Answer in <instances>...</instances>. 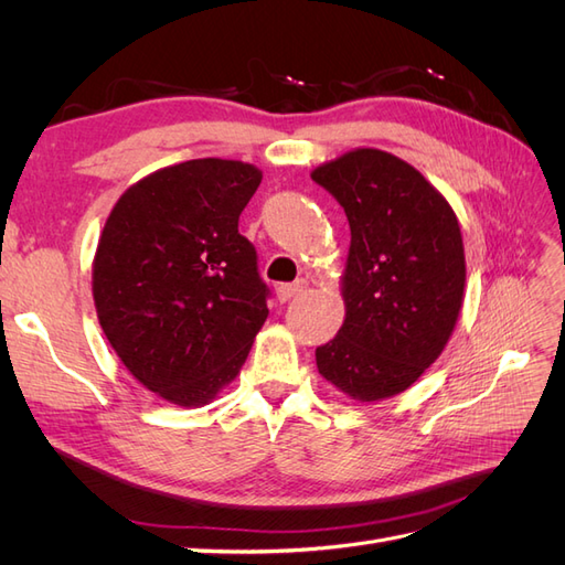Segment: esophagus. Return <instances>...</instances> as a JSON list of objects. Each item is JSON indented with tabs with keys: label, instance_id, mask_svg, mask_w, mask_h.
I'll return each mask as SVG.
<instances>
[{
	"label": "esophagus",
	"instance_id": "obj_1",
	"mask_svg": "<svg viewBox=\"0 0 565 565\" xmlns=\"http://www.w3.org/2000/svg\"><path fill=\"white\" fill-rule=\"evenodd\" d=\"M303 287H306V282L303 280H297V282H289V285H280L278 289H276V295H278V301H289L292 297H297L299 292H303Z\"/></svg>",
	"mask_w": 565,
	"mask_h": 565
}]
</instances>
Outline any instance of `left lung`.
Wrapping results in <instances>:
<instances>
[{
	"mask_svg": "<svg viewBox=\"0 0 565 565\" xmlns=\"http://www.w3.org/2000/svg\"><path fill=\"white\" fill-rule=\"evenodd\" d=\"M347 212V318L316 349L318 372L361 403L413 386L446 349L465 299L459 221L413 164L358 148L313 169Z\"/></svg>",
	"mask_w": 565,
	"mask_h": 565,
	"instance_id": "obj_1",
	"label": "left lung"
}]
</instances>
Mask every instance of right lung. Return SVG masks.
<instances>
[{"mask_svg": "<svg viewBox=\"0 0 565 565\" xmlns=\"http://www.w3.org/2000/svg\"><path fill=\"white\" fill-rule=\"evenodd\" d=\"M262 183L254 164L202 158L122 193L94 256L98 322L148 391L181 407L231 384L268 318V287L237 218Z\"/></svg>", "mask_w": 565, "mask_h": 565, "instance_id": "right-lung-1", "label": "right lung"}]
</instances>
